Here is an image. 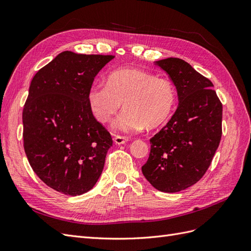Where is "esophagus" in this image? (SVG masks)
Segmentation results:
<instances>
[{"instance_id":"1","label":"esophagus","mask_w":251,"mask_h":251,"mask_svg":"<svg viewBox=\"0 0 251 251\" xmlns=\"http://www.w3.org/2000/svg\"><path fill=\"white\" fill-rule=\"evenodd\" d=\"M113 140H114V143L115 144H124V143H126V141H127V138H126V137H123V136H115V137L113 138Z\"/></svg>"}]
</instances>
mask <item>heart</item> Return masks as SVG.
<instances>
[{"label": "heart", "mask_w": 251, "mask_h": 251, "mask_svg": "<svg viewBox=\"0 0 251 251\" xmlns=\"http://www.w3.org/2000/svg\"><path fill=\"white\" fill-rule=\"evenodd\" d=\"M88 102L97 121L107 124L121 107L114 130L133 133L154 127L168 119L176 102L174 83L164 77L139 69H120L108 75L107 83L90 87Z\"/></svg>", "instance_id": "b5f03b06"}]
</instances>
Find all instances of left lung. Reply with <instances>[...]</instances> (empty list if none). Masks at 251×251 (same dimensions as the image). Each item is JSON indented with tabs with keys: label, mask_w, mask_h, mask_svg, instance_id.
<instances>
[{
	"label": "left lung",
	"mask_w": 251,
	"mask_h": 251,
	"mask_svg": "<svg viewBox=\"0 0 251 251\" xmlns=\"http://www.w3.org/2000/svg\"><path fill=\"white\" fill-rule=\"evenodd\" d=\"M177 89L179 105L171 120L151 137L141 170L156 189L177 193L206 173L222 136V103L212 82L177 57L157 60Z\"/></svg>",
	"instance_id": "1"
}]
</instances>
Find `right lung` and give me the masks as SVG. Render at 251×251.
Instances as JSON below:
<instances>
[{
	"mask_svg": "<svg viewBox=\"0 0 251 251\" xmlns=\"http://www.w3.org/2000/svg\"><path fill=\"white\" fill-rule=\"evenodd\" d=\"M114 57L64 51L30 83L23 110L25 153L39 178L62 194L89 192L103 170L113 140L91 112L88 92Z\"/></svg>",
	"mask_w": 251,
	"mask_h": 251,
	"instance_id": "1",
	"label": "right lung"
}]
</instances>
